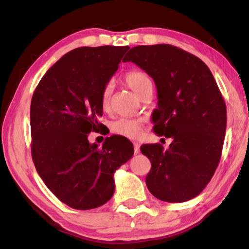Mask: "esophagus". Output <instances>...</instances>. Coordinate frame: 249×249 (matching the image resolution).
Listing matches in <instances>:
<instances>
[{"label":"esophagus","mask_w":249,"mask_h":249,"mask_svg":"<svg viewBox=\"0 0 249 249\" xmlns=\"http://www.w3.org/2000/svg\"><path fill=\"white\" fill-rule=\"evenodd\" d=\"M140 150H141V145L138 144V142H134V154L135 155L140 154Z\"/></svg>","instance_id":"obj_1"}]
</instances>
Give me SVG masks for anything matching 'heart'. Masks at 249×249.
I'll return each mask as SVG.
<instances>
[{"label": "heart", "instance_id": "heart-1", "mask_svg": "<svg viewBox=\"0 0 249 249\" xmlns=\"http://www.w3.org/2000/svg\"><path fill=\"white\" fill-rule=\"evenodd\" d=\"M125 81L135 93L141 95L147 87L151 86L148 75L140 70H132L125 74ZM113 91L112 83H107L101 92V105L103 109L109 107V101ZM111 130L116 135L129 140H137L142 133V123L141 121L132 119H120L111 126Z\"/></svg>", "mask_w": 249, "mask_h": 249}]
</instances>
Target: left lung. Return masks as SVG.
Listing matches in <instances>:
<instances>
[{"label": "left lung", "instance_id": "obj_1", "mask_svg": "<svg viewBox=\"0 0 249 249\" xmlns=\"http://www.w3.org/2000/svg\"><path fill=\"white\" fill-rule=\"evenodd\" d=\"M123 61L154 79L158 108L153 130L172 138L168 150L160 144L141 147L151 163L147 188L165 202L191 200L203 191L221 159L226 105L215 79L200 58L172 45L133 47Z\"/></svg>", "mask_w": 249, "mask_h": 249}]
</instances>
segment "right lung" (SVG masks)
<instances>
[{
	"label": "right lung",
	"instance_id": "add662e5",
	"mask_svg": "<svg viewBox=\"0 0 249 249\" xmlns=\"http://www.w3.org/2000/svg\"><path fill=\"white\" fill-rule=\"evenodd\" d=\"M128 46L81 47L64 54L34 92L31 103L32 157L36 170L59 200L75 210L99 208L111 199L117 168L132 158L123 136L102 147L88 135L103 127L101 92Z\"/></svg>",
	"mask_w": 249,
	"mask_h": 249
}]
</instances>
